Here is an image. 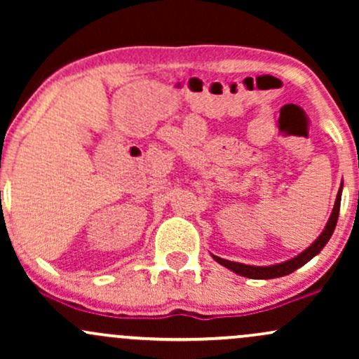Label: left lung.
Segmentation results:
<instances>
[{
  "label": "left lung",
  "instance_id": "1",
  "mask_svg": "<svg viewBox=\"0 0 359 359\" xmlns=\"http://www.w3.org/2000/svg\"><path fill=\"white\" fill-rule=\"evenodd\" d=\"M341 194H343V184H341L339 191H337V197H336V203H334V209H332L331 216H329L327 224L323 229V233L319 234V238L312 243L309 248H306L302 253H299L297 257L287 259V262L282 263H275V265H269V266H253V265H245V263H238V262H229V259L219 258L216 255H212V258L216 259L217 263L226 269H229L234 273L241 275V277L246 278H255V280H269V278H278V277H285V275L292 273L297 269H300L302 265H306L307 262H311L316 255L320 253V250L327 245L329 238L332 236L336 228V222L337 217H339V208H341Z\"/></svg>",
  "mask_w": 359,
  "mask_h": 359
}]
</instances>
